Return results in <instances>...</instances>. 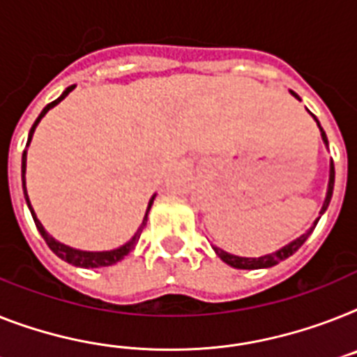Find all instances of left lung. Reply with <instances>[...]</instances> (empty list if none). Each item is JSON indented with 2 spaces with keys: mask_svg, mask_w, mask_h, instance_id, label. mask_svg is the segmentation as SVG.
I'll use <instances>...</instances> for the list:
<instances>
[{
  "mask_svg": "<svg viewBox=\"0 0 357 357\" xmlns=\"http://www.w3.org/2000/svg\"><path fill=\"white\" fill-rule=\"evenodd\" d=\"M291 94L296 96V98H299L294 91H291ZM314 116V114H312ZM314 120H316L317 128H319L321 131V138H323V142H325V146L328 147V140H326V135L325 131H323V128H321L319 120L314 116ZM334 178H335V172H334V162L331 160V173H328V188H326V197H325V202H323V206H321L319 210V217H317L316 220H314V225L310 226V228L306 229L305 234L299 235L297 238H294V241H290L288 244H284L282 248H279L278 252L273 253H266V255H261V257H238V255H234V253H228L225 252V250L217 248V246H213L215 253L219 255L220 261H225L226 264H229L231 268H237V270H259V268H270V266H275V264H279L281 261H284V259H288L290 255H294V253L297 252V250L301 248L303 243H305L306 238L310 237V234L314 231V228H316V225L319 222L321 215L325 213L326 208H328V204H331V199H332V191H334Z\"/></svg>",
  "mask_w": 357,
  "mask_h": 357,
  "instance_id": "8db88e82",
  "label": "left lung"
}]
</instances>
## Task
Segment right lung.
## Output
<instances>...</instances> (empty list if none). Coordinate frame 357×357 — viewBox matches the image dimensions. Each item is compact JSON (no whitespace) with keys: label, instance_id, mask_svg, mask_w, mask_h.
<instances>
[{"label":"right lung","instance_id":"right-lung-1","mask_svg":"<svg viewBox=\"0 0 357 357\" xmlns=\"http://www.w3.org/2000/svg\"><path fill=\"white\" fill-rule=\"evenodd\" d=\"M76 85H70V87H67L63 93H61L60 98H56L54 102H51L49 105H45L43 107V111L40 113V116L36 119V122L32 123L31 131H29V140H26V146L31 144L32 140V135H34V131H36L38 123H40V120L45 116L49 111H51L54 105H58L61 102V100L66 98L67 94L70 93V91L75 89ZM25 172H26V149L23 151V157H22V184H23V195H25V200H26V206H29V210H31V215L32 219H34V225H36L38 231L41 234V237L45 238L47 246L52 250V252L58 255L60 259H63L66 263L73 264V266H79V268H100V266H111V264L119 263V261H122L126 255H128L129 252H131L132 248H135V244H137L138 237H140V231H142V228L146 226V220H147V215H149V210H151L153 206V200H155V197L153 195L151 199H149V204H147V210H146V215H144V220L142 225H140V228L137 229V234L132 235L131 238H129L128 243L122 244V246H119V248L114 250H105V252H87V250H78V248H73V246H67V244L60 243V241H56L52 235H49V231H47L45 228H43V225H41L40 220H38L36 213H34V210H32L31 206V200H29V193H26V185H25Z\"/></svg>","mask_w":357,"mask_h":357}]
</instances>
